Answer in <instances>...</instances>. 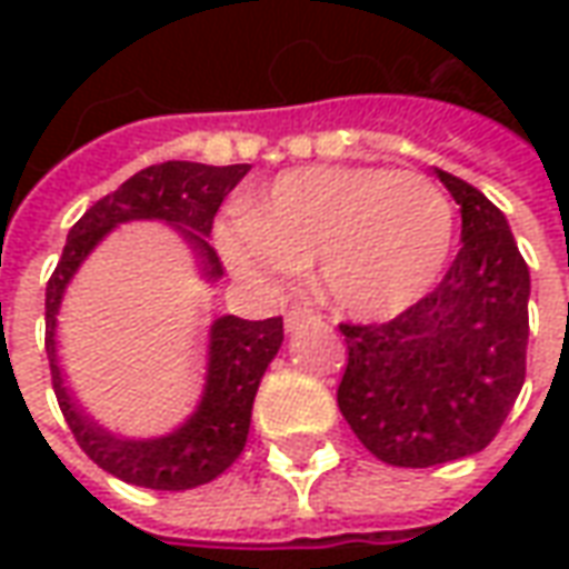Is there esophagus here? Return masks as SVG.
I'll list each match as a JSON object with an SVG mask.
<instances>
[{"mask_svg":"<svg viewBox=\"0 0 569 569\" xmlns=\"http://www.w3.org/2000/svg\"><path fill=\"white\" fill-rule=\"evenodd\" d=\"M317 320H320V313H317V310L308 308V305H296V308L286 313V329H289V332H296L298 326H305V322H317Z\"/></svg>","mask_w":569,"mask_h":569,"instance_id":"esophagus-1","label":"esophagus"}]
</instances>
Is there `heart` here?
<instances>
[{"label":"heart","mask_w":569,"mask_h":569,"mask_svg":"<svg viewBox=\"0 0 569 569\" xmlns=\"http://www.w3.org/2000/svg\"><path fill=\"white\" fill-rule=\"evenodd\" d=\"M240 277L283 286L317 259V283L353 317H393L439 283L453 247V207L423 173L308 167L273 182L252 212L219 224Z\"/></svg>","instance_id":"1"}]
</instances>
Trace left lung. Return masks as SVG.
I'll return each mask as SVG.
<instances>
[{
	"label": "left lung",
	"instance_id": "1",
	"mask_svg": "<svg viewBox=\"0 0 569 569\" xmlns=\"http://www.w3.org/2000/svg\"><path fill=\"white\" fill-rule=\"evenodd\" d=\"M439 179L463 216V247L441 283L393 320L338 326V408L378 460L406 469L488 448L527 371V261L478 188L445 170Z\"/></svg>",
	"mask_w": 569,
	"mask_h": 569
}]
</instances>
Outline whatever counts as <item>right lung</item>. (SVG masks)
<instances>
[{
    "mask_svg": "<svg viewBox=\"0 0 569 569\" xmlns=\"http://www.w3.org/2000/svg\"><path fill=\"white\" fill-rule=\"evenodd\" d=\"M247 173L249 163L207 167V163L191 161L151 163L140 173H133L124 186L97 200L91 210L72 224L63 256L57 261L44 289V350L51 362L57 406L63 411L81 451L109 476L137 488H198L222 476L243 453L256 390L283 341V317H271V320L219 317L210 332L207 393L200 399L194 418L163 439L128 441L116 439L112 432L97 427L69 399L60 369H57L54 350L60 298H63L69 277L79 271V264L97 247V240L109 228H116L118 222H130V219H163L176 224L188 243L200 252L207 277H222V261L207 243V234L212 231V219L222 207V200Z\"/></svg>",
    "mask_w": 569,
    "mask_h": 569,
    "instance_id": "obj_1",
    "label": "right lung"
}]
</instances>
